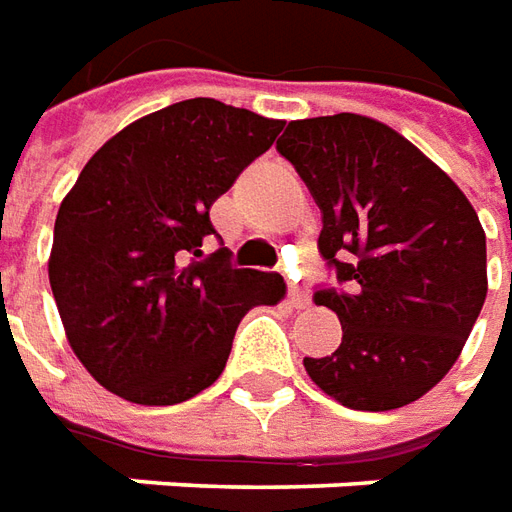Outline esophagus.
Returning <instances> with one entry per match:
<instances>
[{
    "label": "esophagus",
    "instance_id": "esophagus-1",
    "mask_svg": "<svg viewBox=\"0 0 512 512\" xmlns=\"http://www.w3.org/2000/svg\"><path fill=\"white\" fill-rule=\"evenodd\" d=\"M289 306L292 308H306L308 306V295L300 289V286L289 284Z\"/></svg>",
    "mask_w": 512,
    "mask_h": 512
}]
</instances>
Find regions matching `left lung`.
Wrapping results in <instances>:
<instances>
[{
  "label": "left lung",
  "mask_w": 512,
  "mask_h": 512,
  "mask_svg": "<svg viewBox=\"0 0 512 512\" xmlns=\"http://www.w3.org/2000/svg\"><path fill=\"white\" fill-rule=\"evenodd\" d=\"M275 148L320 206L317 245L344 286L314 292L342 322V344L303 358L308 378L353 411L419 400L458 361L485 303L474 206L411 140L366 115L292 121Z\"/></svg>",
  "instance_id": "8db88e82"
}]
</instances>
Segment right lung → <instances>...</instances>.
Returning a JSON list of instances; mask_svg holds the SVG:
<instances>
[{"mask_svg":"<svg viewBox=\"0 0 512 512\" xmlns=\"http://www.w3.org/2000/svg\"><path fill=\"white\" fill-rule=\"evenodd\" d=\"M284 121L187 99L129 123L82 168L54 220L49 284L68 344L137 405H176L226 369L239 320L286 295L278 273L237 270L209 209L273 146Z\"/></svg>","mask_w":512,"mask_h":512,"instance_id":"add662e5","label":"right lung"}]
</instances>
